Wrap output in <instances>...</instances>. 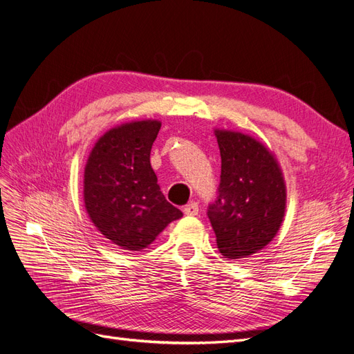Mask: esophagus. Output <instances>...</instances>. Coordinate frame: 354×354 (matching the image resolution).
<instances>
[{"instance_id": "1", "label": "esophagus", "mask_w": 354, "mask_h": 354, "mask_svg": "<svg viewBox=\"0 0 354 354\" xmlns=\"http://www.w3.org/2000/svg\"><path fill=\"white\" fill-rule=\"evenodd\" d=\"M184 213L187 216H197L198 214V204L197 203H189L184 207Z\"/></svg>"}]
</instances>
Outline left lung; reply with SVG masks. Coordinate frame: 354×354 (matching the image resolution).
Here are the masks:
<instances>
[{
	"instance_id": "obj_1",
	"label": "left lung",
	"mask_w": 354,
	"mask_h": 354,
	"mask_svg": "<svg viewBox=\"0 0 354 354\" xmlns=\"http://www.w3.org/2000/svg\"><path fill=\"white\" fill-rule=\"evenodd\" d=\"M221 156L217 198L207 216L220 254L246 258L276 236L286 210V185L272 153L255 138L216 131Z\"/></svg>"
}]
</instances>
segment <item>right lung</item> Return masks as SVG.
<instances>
[{"instance_id": "add662e5", "label": "right lung", "mask_w": 354, "mask_h": 354, "mask_svg": "<svg viewBox=\"0 0 354 354\" xmlns=\"http://www.w3.org/2000/svg\"><path fill=\"white\" fill-rule=\"evenodd\" d=\"M159 121L112 128L99 138L84 170V204L97 230L125 251L147 248L182 217L157 184L150 151Z\"/></svg>"}]
</instances>
